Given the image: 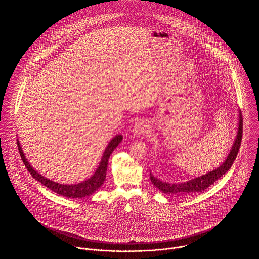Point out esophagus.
<instances>
[{"mask_svg": "<svg viewBox=\"0 0 259 259\" xmlns=\"http://www.w3.org/2000/svg\"><path fill=\"white\" fill-rule=\"evenodd\" d=\"M132 132H133V135L136 136V137L145 135V134L148 133V125L144 120H139L135 124Z\"/></svg>", "mask_w": 259, "mask_h": 259, "instance_id": "esophagus-1", "label": "esophagus"}]
</instances>
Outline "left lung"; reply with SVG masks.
<instances>
[{
  "label": "left lung",
  "mask_w": 259,
  "mask_h": 259,
  "mask_svg": "<svg viewBox=\"0 0 259 259\" xmlns=\"http://www.w3.org/2000/svg\"><path fill=\"white\" fill-rule=\"evenodd\" d=\"M239 122H238V129H237V135L235 138L234 143L232 145V148L230 149L227 157L225 158L224 162L220 167L217 169L207 172L205 175H202L197 178H194L192 180H189L185 183H168L164 182L157 177L153 176L151 172H149L150 176V182L156 188H158L160 191L165 194H172V195H188V194H194L197 192H201L208 188L209 185H212L215 181H218L221 177H222L225 172H228V170L231 168L233 162H234L239 148L242 142V134H243V118L242 113L239 111Z\"/></svg>",
  "instance_id": "1"
}]
</instances>
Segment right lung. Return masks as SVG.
<instances>
[{
  "mask_svg": "<svg viewBox=\"0 0 259 259\" xmlns=\"http://www.w3.org/2000/svg\"><path fill=\"white\" fill-rule=\"evenodd\" d=\"M122 139H123L122 135H116L115 137H113L111 139V142L108 144L107 148L103 153V156H102V159L99 164L97 170L89 179H87V181L81 182L79 184H75V185L58 184V183L50 181L46 177L41 176L39 172H37L31 166V164L26 159L18 139H17V147H18V150H19L21 159L24 163L25 167L27 168V170L36 181L39 182L40 184H42L48 188L51 189L52 191H54L55 193L62 195V196L68 198H82L93 194L95 191L98 190V188L101 187V185L104 184L105 179H106L108 161L110 158V155H111V152L119 145V143L122 141Z\"/></svg>",
  "mask_w": 259,
  "mask_h": 259,
  "instance_id": "1",
  "label": "right lung"
}]
</instances>
